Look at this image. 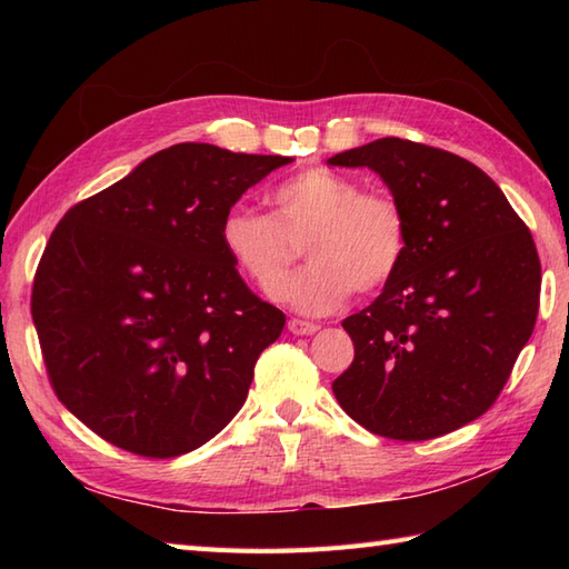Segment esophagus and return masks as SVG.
<instances>
[{
  "mask_svg": "<svg viewBox=\"0 0 569 569\" xmlns=\"http://www.w3.org/2000/svg\"><path fill=\"white\" fill-rule=\"evenodd\" d=\"M288 330H291L293 335H316L320 328H318V325H312V322L293 318V320H288Z\"/></svg>",
  "mask_w": 569,
  "mask_h": 569,
  "instance_id": "1",
  "label": "esophagus"
}]
</instances>
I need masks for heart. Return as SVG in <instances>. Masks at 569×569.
<instances>
[{
    "label": "heart",
    "instance_id": "b5f03b06",
    "mask_svg": "<svg viewBox=\"0 0 569 569\" xmlns=\"http://www.w3.org/2000/svg\"><path fill=\"white\" fill-rule=\"evenodd\" d=\"M273 214L234 204L222 217V249L266 298L306 316H328L355 293L371 296L393 281L408 253V220L386 192L330 168H308L271 192ZM311 263L289 284L299 247ZM289 288H284V283Z\"/></svg>",
    "mask_w": 569,
    "mask_h": 569
}]
</instances>
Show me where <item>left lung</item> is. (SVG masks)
Wrapping results in <instances>:
<instances>
[{
  "label": "left lung",
  "instance_id": "8db88e82",
  "mask_svg": "<svg viewBox=\"0 0 569 569\" xmlns=\"http://www.w3.org/2000/svg\"><path fill=\"white\" fill-rule=\"evenodd\" d=\"M371 168L408 220V253L381 296L342 320L355 361L332 381L345 413L391 440H432L485 416L530 340L540 259L493 180L398 137L328 159Z\"/></svg>",
  "mask_w": 569,
  "mask_h": 569
}]
</instances>
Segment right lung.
<instances>
[{"label":"right lung","instance_id":"right-lung-1","mask_svg":"<svg viewBox=\"0 0 569 569\" xmlns=\"http://www.w3.org/2000/svg\"><path fill=\"white\" fill-rule=\"evenodd\" d=\"M288 156L176 143L66 212L31 291L48 379L102 440L168 459L244 406L286 316L241 281L224 212Z\"/></svg>","mask_w":569,"mask_h":569}]
</instances>
